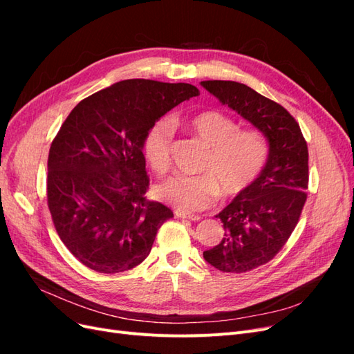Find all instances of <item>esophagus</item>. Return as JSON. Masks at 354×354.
<instances>
[{"mask_svg": "<svg viewBox=\"0 0 354 354\" xmlns=\"http://www.w3.org/2000/svg\"><path fill=\"white\" fill-rule=\"evenodd\" d=\"M176 217L186 218L190 221H199L202 218L201 216H198V214H190V212H183V211H176Z\"/></svg>", "mask_w": 354, "mask_h": 354, "instance_id": "34e87169", "label": "esophagus"}]
</instances>
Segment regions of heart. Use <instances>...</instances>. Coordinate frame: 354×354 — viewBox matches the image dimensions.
<instances>
[{"label":"heart","instance_id":"b5f03b06","mask_svg":"<svg viewBox=\"0 0 354 354\" xmlns=\"http://www.w3.org/2000/svg\"><path fill=\"white\" fill-rule=\"evenodd\" d=\"M189 130L208 147L199 176H174L155 189V195L180 211H199L221 195L236 198L260 177L269 159V143L254 130H241L238 121L220 111H203L187 121ZM173 127L158 120L146 131L143 153L156 174L171 168Z\"/></svg>","mask_w":354,"mask_h":354}]
</instances>
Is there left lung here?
<instances>
[{
    "mask_svg": "<svg viewBox=\"0 0 354 354\" xmlns=\"http://www.w3.org/2000/svg\"><path fill=\"white\" fill-rule=\"evenodd\" d=\"M201 85L269 140V159L260 177L234 198L217 218L224 238L203 259L226 273H245L269 263L291 236L308 187V149L295 118L283 106L234 81Z\"/></svg>",
    "mask_w": 354,
    "mask_h": 354,
    "instance_id": "left-lung-1",
    "label": "left lung"
}]
</instances>
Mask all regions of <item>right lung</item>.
<instances>
[{
    "mask_svg": "<svg viewBox=\"0 0 354 354\" xmlns=\"http://www.w3.org/2000/svg\"><path fill=\"white\" fill-rule=\"evenodd\" d=\"M195 85L125 80L81 100L48 153L47 203L62 242L99 273L140 264L173 211L146 199L143 140L160 116L194 95Z\"/></svg>",
    "mask_w": 354,
    "mask_h": 354,
    "instance_id": "add662e5",
    "label": "right lung"
}]
</instances>
